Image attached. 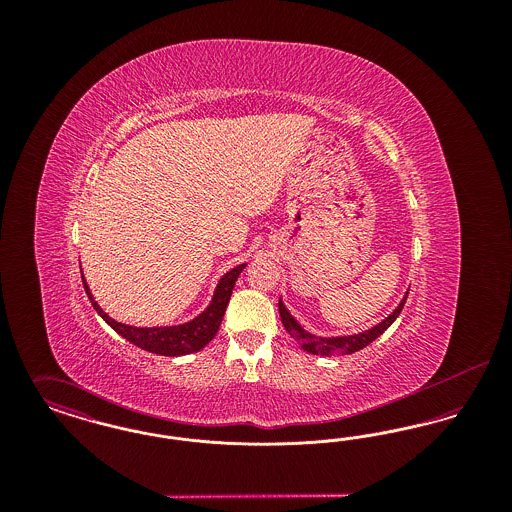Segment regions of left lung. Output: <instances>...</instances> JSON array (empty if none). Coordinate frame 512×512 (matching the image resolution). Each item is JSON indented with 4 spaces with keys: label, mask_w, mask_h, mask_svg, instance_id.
Returning a JSON list of instances; mask_svg holds the SVG:
<instances>
[{
    "label": "left lung",
    "mask_w": 512,
    "mask_h": 512,
    "mask_svg": "<svg viewBox=\"0 0 512 512\" xmlns=\"http://www.w3.org/2000/svg\"><path fill=\"white\" fill-rule=\"evenodd\" d=\"M407 295L403 297V301L399 303V307L391 313L390 317L384 318L380 324H376L374 328L361 332V334H355V336H341V338H318L315 334L303 330L299 326V322L290 315V311L286 309V305L282 303V299L278 301V309H280V318H282V324L286 328V332L292 336L293 340L297 341L307 353H313V355H320V357H338V355H349V353H355L359 349L366 347L368 343L376 340L380 334H384L391 326V322L395 318L399 317V313L403 311L405 307V301H407Z\"/></svg>",
    "instance_id": "8db88e82"
}]
</instances>
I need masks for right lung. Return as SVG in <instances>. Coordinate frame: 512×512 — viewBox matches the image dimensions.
<instances>
[{
	"label": "right lung",
	"mask_w": 512,
	"mask_h": 512,
	"mask_svg": "<svg viewBox=\"0 0 512 512\" xmlns=\"http://www.w3.org/2000/svg\"><path fill=\"white\" fill-rule=\"evenodd\" d=\"M244 268L245 265H238V267L228 270L220 278L211 305L199 317H195L194 320H190L186 324H180V326H157V328H136V326H128V324H121V322L113 320L107 313H103L101 307L94 301L84 276H82V282H84V290L88 293L99 317L103 318L117 334H121L124 340L146 349L149 353H157V355H165V357H178V355H188V353H195V351L203 349L209 341L217 336L220 322L226 313L230 295L234 290V284Z\"/></svg>",
	"instance_id": "right-lung-1"
}]
</instances>
